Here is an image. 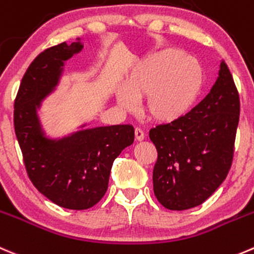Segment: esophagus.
Instances as JSON below:
<instances>
[{
    "instance_id": "1",
    "label": "esophagus",
    "mask_w": 254,
    "mask_h": 254,
    "mask_svg": "<svg viewBox=\"0 0 254 254\" xmlns=\"http://www.w3.org/2000/svg\"><path fill=\"white\" fill-rule=\"evenodd\" d=\"M144 137H145L144 131H142L140 127H136V129H135V139H136L137 141H141V140H144Z\"/></svg>"
}]
</instances>
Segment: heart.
Listing matches in <instances>:
<instances>
[{"label":"heart","mask_w":254,"mask_h":254,"mask_svg":"<svg viewBox=\"0 0 254 254\" xmlns=\"http://www.w3.org/2000/svg\"><path fill=\"white\" fill-rule=\"evenodd\" d=\"M203 69L186 52L167 48L140 61L117 93L122 107L132 108L144 97V112L156 123L169 124L190 112L203 87Z\"/></svg>","instance_id":"1"}]
</instances>
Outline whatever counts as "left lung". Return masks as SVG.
Returning a JSON list of instances; mask_svg holds the SVG:
<instances>
[{
    "mask_svg": "<svg viewBox=\"0 0 254 254\" xmlns=\"http://www.w3.org/2000/svg\"><path fill=\"white\" fill-rule=\"evenodd\" d=\"M240 95L225 62L211 92L181 119L149 131L157 151L154 193L164 207L184 211L205 202L225 181L235 152Z\"/></svg>",
    "mask_w": 254,
    "mask_h": 254,
    "instance_id": "1",
    "label": "left lung"
}]
</instances>
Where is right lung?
<instances>
[{
    "label": "right lung",
    "instance_id": "1",
    "mask_svg": "<svg viewBox=\"0 0 254 254\" xmlns=\"http://www.w3.org/2000/svg\"><path fill=\"white\" fill-rule=\"evenodd\" d=\"M82 48L80 42H63L39 53L22 78L13 112L29 180L52 202L69 210H87L102 200L113 162L134 141L131 125L82 130L57 141L42 132L36 109L58 83L63 62Z\"/></svg>",
    "mask_w": 254,
    "mask_h": 254
}]
</instances>
